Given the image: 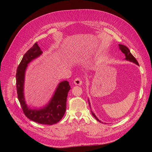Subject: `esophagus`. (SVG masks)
Segmentation results:
<instances>
[{
	"label": "esophagus",
	"instance_id": "esophagus-1",
	"mask_svg": "<svg viewBox=\"0 0 152 152\" xmlns=\"http://www.w3.org/2000/svg\"><path fill=\"white\" fill-rule=\"evenodd\" d=\"M74 84L77 86H80L82 84V80L79 77H77L74 80Z\"/></svg>",
	"mask_w": 152,
	"mask_h": 152
}]
</instances>
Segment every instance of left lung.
<instances>
[{
  "label": "left lung",
  "mask_w": 152,
  "mask_h": 152,
  "mask_svg": "<svg viewBox=\"0 0 152 152\" xmlns=\"http://www.w3.org/2000/svg\"><path fill=\"white\" fill-rule=\"evenodd\" d=\"M118 45H119V48H120L121 50H122V52L124 54H125V56H126V59H127V60L130 61H132V62L134 63L137 64V65H139V63H138V62H137V61L136 60V59L134 56H133V55L131 53L129 49L126 46V45H122V44H119ZM92 114H93V115L96 118V120H97L98 121H99V122H101V121L99 120V119L96 117L94 113H93V112H92Z\"/></svg>",
  "instance_id": "left-lung-1"
}]
</instances>
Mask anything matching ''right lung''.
<instances>
[{"label": "right lung", "instance_id": "obj_1", "mask_svg": "<svg viewBox=\"0 0 152 152\" xmlns=\"http://www.w3.org/2000/svg\"><path fill=\"white\" fill-rule=\"evenodd\" d=\"M42 53V51L37 42L24 54L17 69L16 90L22 110L27 118L39 124L53 125L61 121L65 115L67 96L68 91L71 89L69 82L65 80L58 85L52 99L42 109L31 110L25 104L23 96L24 78L26 66L31 60L39 56Z\"/></svg>", "mask_w": 152, "mask_h": 152}]
</instances>
